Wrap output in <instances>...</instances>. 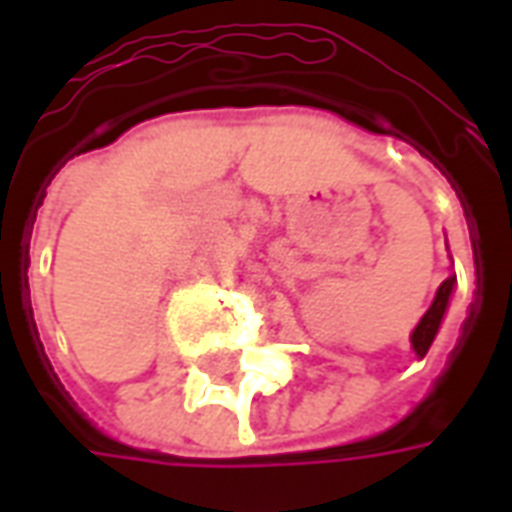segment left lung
I'll use <instances>...</instances> for the list:
<instances>
[{
    "label": "left lung",
    "instance_id": "8db88e82",
    "mask_svg": "<svg viewBox=\"0 0 512 512\" xmlns=\"http://www.w3.org/2000/svg\"><path fill=\"white\" fill-rule=\"evenodd\" d=\"M452 285H455V277L441 282L439 290H436V299H433V304H430V310L422 315V321H419V326L414 329V334H411V345H414L417 356L428 354L430 343H433V337H436V332H439V323L441 318H444V310H447V304H450Z\"/></svg>",
    "mask_w": 512,
    "mask_h": 512
}]
</instances>
